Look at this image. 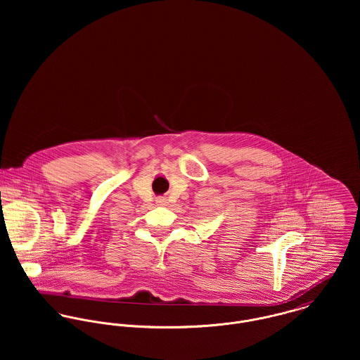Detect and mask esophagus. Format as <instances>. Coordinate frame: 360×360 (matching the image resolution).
<instances>
[{
    "label": "esophagus",
    "instance_id": "esophagus-1",
    "mask_svg": "<svg viewBox=\"0 0 360 360\" xmlns=\"http://www.w3.org/2000/svg\"><path fill=\"white\" fill-rule=\"evenodd\" d=\"M156 204H158V205H166V198L159 197V198L156 200Z\"/></svg>",
    "mask_w": 360,
    "mask_h": 360
}]
</instances>
